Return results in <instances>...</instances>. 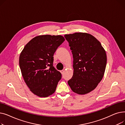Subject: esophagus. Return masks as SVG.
Returning a JSON list of instances; mask_svg holds the SVG:
<instances>
[{
	"label": "esophagus",
	"instance_id": "esophagus-1",
	"mask_svg": "<svg viewBox=\"0 0 125 125\" xmlns=\"http://www.w3.org/2000/svg\"><path fill=\"white\" fill-rule=\"evenodd\" d=\"M60 73H61V74H63L64 73V70H61V71H60Z\"/></svg>",
	"mask_w": 125,
	"mask_h": 125
}]
</instances>
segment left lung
<instances>
[{
    "label": "left lung",
    "mask_w": 125,
    "mask_h": 125,
    "mask_svg": "<svg viewBox=\"0 0 125 125\" xmlns=\"http://www.w3.org/2000/svg\"><path fill=\"white\" fill-rule=\"evenodd\" d=\"M73 55V74L68 83L73 92L84 95L94 90L105 70L106 52L99 41L87 33L65 34Z\"/></svg>",
    "instance_id": "obj_1"
}]
</instances>
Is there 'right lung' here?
Wrapping results in <instances>:
<instances>
[{
  "label": "right lung",
  "instance_id": "right-lung-1",
  "mask_svg": "<svg viewBox=\"0 0 125 125\" xmlns=\"http://www.w3.org/2000/svg\"><path fill=\"white\" fill-rule=\"evenodd\" d=\"M64 41L62 35H39L32 38L21 52L19 65L22 75L34 94L47 97L55 92L62 75L53 66V56Z\"/></svg>",
  "mask_w": 125,
  "mask_h": 125
}]
</instances>
